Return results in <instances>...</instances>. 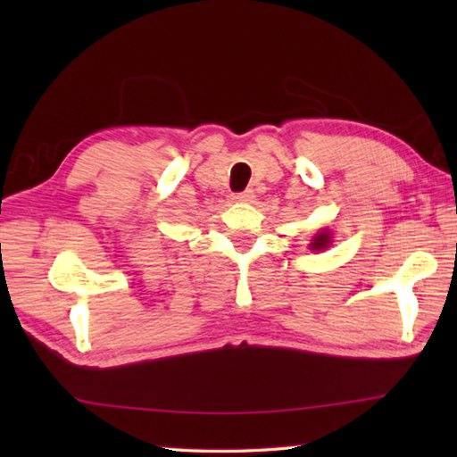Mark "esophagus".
I'll return each instance as SVG.
<instances>
[{"mask_svg": "<svg viewBox=\"0 0 457 457\" xmlns=\"http://www.w3.org/2000/svg\"><path fill=\"white\" fill-rule=\"evenodd\" d=\"M234 201H239V204H250V201H253V191L252 189H245L242 193H236Z\"/></svg>", "mask_w": 457, "mask_h": 457, "instance_id": "34e87169", "label": "esophagus"}]
</instances>
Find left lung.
Here are the masks:
<instances>
[{"label":"left lung","instance_id":"left-lung-1","mask_svg":"<svg viewBox=\"0 0 457 457\" xmlns=\"http://www.w3.org/2000/svg\"><path fill=\"white\" fill-rule=\"evenodd\" d=\"M327 244H328V234H324L322 231V234H319L312 239V250H322Z\"/></svg>","mask_w":457,"mask_h":457}]
</instances>
